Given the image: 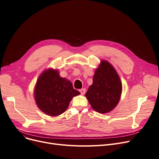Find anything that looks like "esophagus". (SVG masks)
<instances>
[{
  "mask_svg": "<svg viewBox=\"0 0 159 159\" xmlns=\"http://www.w3.org/2000/svg\"><path fill=\"white\" fill-rule=\"evenodd\" d=\"M80 92L82 95H84L85 93H86V89L85 88H83V89H81L79 90Z\"/></svg>",
  "mask_w": 159,
  "mask_h": 159,
  "instance_id": "obj_1",
  "label": "esophagus"
}]
</instances>
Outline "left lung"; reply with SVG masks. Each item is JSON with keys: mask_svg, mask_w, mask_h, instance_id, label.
I'll return each mask as SVG.
<instances>
[{"mask_svg": "<svg viewBox=\"0 0 159 159\" xmlns=\"http://www.w3.org/2000/svg\"><path fill=\"white\" fill-rule=\"evenodd\" d=\"M122 91L119 74L111 64L102 60L95 71L93 84L85 96L95 111L104 114L111 111L117 106Z\"/></svg>", "mask_w": 159, "mask_h": 159, "instance_id": "left-lung-1", "label": "left lung"}]
</instances>
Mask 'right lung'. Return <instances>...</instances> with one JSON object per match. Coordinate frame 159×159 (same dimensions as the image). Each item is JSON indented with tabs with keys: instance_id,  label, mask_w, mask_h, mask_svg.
<instances>
[{
	"instance_id": "obj_1",
	"label": "right lung",
	"mask_w": 159,
	"mask_h": 159,
	"mask_svg": "<svg viewBox=\"0 0 159 159\" xmlns=\"http://www.w3.org/2000/svg\"><path fill=\"white\" fill-rule=\"evenodd\" d=\"M80 93L73 89L71 82L60 76L58 70H44L37 80L34 98L37 107L45 114L56 116L68 107L73 97Z\"/></svg>"
}]
</instances>
